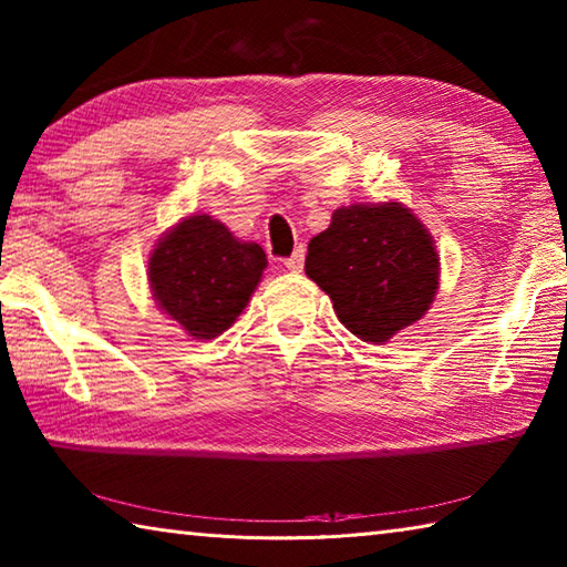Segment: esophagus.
Here are the masks:
<instances>
[{
    "label": "esophagus",
    "mask_w": 567,
    "mask_h": 567,
    "mask_svg": "<svg viewBox=\"0 0 567 567\" xmlns=\"http://www.w3.org/2000/svg\"><path fill=\"white\" fill-rule=\"evenodd\" d=\"M303 247H298L291 256H288V259L284 261V266H286V269L288 271H293V274H298V271H301L303 269Z\"/></svg>",
    "instance_id": "esophagus-1"
}]
</instances>
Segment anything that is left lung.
<instances>
[{
  "instance_id": "obj_1",
  "label": "left lung",
  "mask_w": 567,
  "mask_h": 567,
  "mask_svg": "<svg viewBox=\"0 0 567 567\" xmlns=\"http://www.w3.org/2000/svg\"><path fill=\"white\" fill-rule=\"evenodd\" d=\"M306 274L352 336L382 346L430 311L440 254L400 202L350 205L336 209L330 227L308 244Z\"/></svg>"
}]
</instances>
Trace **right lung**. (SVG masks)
<instances>
[{
	"label": "right lung",
	"instance_id": "add662e5",
	"mask_svg": "<svg viewBox=\"0 0 567 567\" xmlns=\"http://www.w3.org/2000/svg\"><path fill=\"white\" fill-rule=\"evenodd\" d=\"M264 269L259 244L239 241L207 215H192L157 241L147 279L169 318L192 338L212 340L247 308Z\"/></svg>",
	"mask_w": 567,
	"mask_h": 567
}]
</instances>
